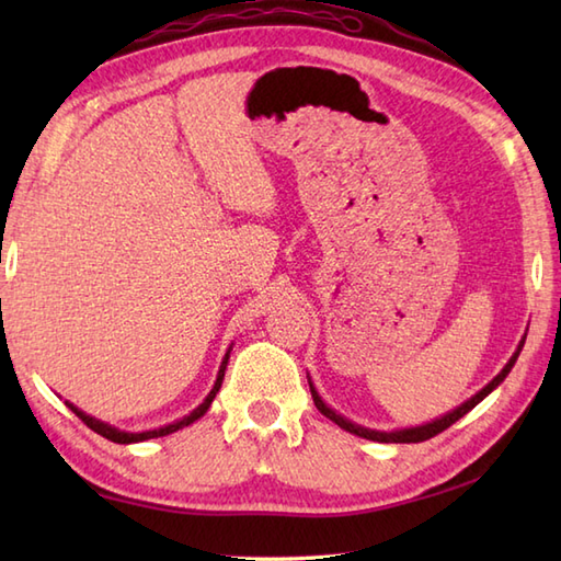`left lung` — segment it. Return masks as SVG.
I'll list each match as a JSON object with an SVG mask.
<instances>
[{
  "mask_svg": "<svg viewBox=\"0 0 561 561\" xmlns=\"http://www.w3.org/2000/svg\"><path fill=\"white\" fill-rule=\"evenodd\" d=\"M520 347H523V342L518 344V352H520ZM518 352L511 356L508 359V364L502 368V374H499L492 383H486L478 396L474 398H470L468 402L465 404H460L458 410H453L450 414H446V416H440V420H436V422H432V424H424V426H414V428H402V432H390V434H386V432H371V428H364V426H356V424H352V422H347L344 420V416H340V414H335L332 412L328 404L318 398V392H316V388L311 386V396H313V402H316V408L320 410V414H325L328 420H332L335 422L340 428H344V432H350V434H356V436H362V438H368V440H380V444H420V440H426V438H434L436 434H440V432H446V428L450 426V424H456L460 416H465L468 414L474 404L478 402H482L486 396H490V392L502 383V380L508 376V371L511 368H514V364H516V359H518Z\"/></svg>",
  "mask_w": 561,
  "mask_h": 561,
  "instance_id": "left-lung-1",
  "label": "left lung"
}]
</instances>
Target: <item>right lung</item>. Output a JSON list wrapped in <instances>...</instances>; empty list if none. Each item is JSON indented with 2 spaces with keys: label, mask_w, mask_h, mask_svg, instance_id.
<instances>
[{
  "label": "right lung",
  "mask_w": 561,
  "mask_h": 561,
  "mask_svg": "<svg viewBox=\"0 0 561 561\" xmlns=\"http://www.w3.org/2000/svg\"><path fill=\"white\" fill-rule=\"evenodd\" d=\"M231 352V350H229ZM229 352H226V356H224V362H221V368H219V376H217V383H214V388H211V392L209 396L205 398V402L199 404V408L195 410V412H190L187 416H183L181 422H173V424H169V426H161V428H153V432H141V434H127V432H117V428H113V426H108V424H103V422H99V420H93V416H89V414H83L81 410H77L75 404H69L71 408V412H75L79 420L87 424L89 428H93V432L96 434H101L103 438H108V440H113V444H137V440H147V438H159V436H169V434H173V432H178V428H183V426H187V424H193L195 420H199L202 414H205L207 410H209V404H211V400L217 398V392H219V388H221V380H224V371H226V364H229Z\"/></svg>",
  "instance_id": "right-lung-1"
}]
</instances>
